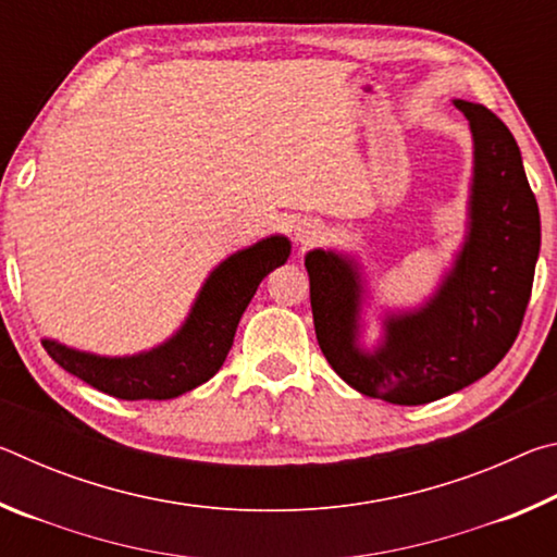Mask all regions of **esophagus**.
I'll return each mask as SVG.
<instances>
[{"label":"esophagus","instance_id":"esophagus-1","mask_svg":"<svg viewBox=\"0 0 557 557\" xmlns=\"http://www.w3.org/2000/svg\"><path fill=\"white\" fill-rule=\"evenodd\" d=\"M324 235V225L319 223L317 219H301L297 225H295V238L301 243V245H309V243H317L319 238Z\"/></svg>","mask_w":557,"mask_h":557}]
</instances>
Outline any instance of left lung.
I'll return each mask as SVG.
<instances>
[{
  "label": "left lung",
  "mask_w": 557,
  "mask_h": 557,
  "mask_svg": "<svg viewBox=\"0 0 557 557\" xmlns=\"http://www.w3.org/2000/svg\"><path fill=\"white\" fill-rule=\"evenodd\" d=\"M474 137L469 228L442 285L412 312L385 317L383 342L358 344L363 282L334 250H309L317 342L332 369L369 398L422 405L467 388L513 346L531 299L541 213L521 152L492 110L455 100Z\"/></svg>",
  "instance_id": "8db88e82"
}]
</instances>
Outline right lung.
Here are the masks:
<instances>
[{
    "label": "right lung",
    "mask_w": 557,
    "mask_h": 557,
    "mask_svg": "<svg viewBox=\"0 0 557 557\" xmlns=\"http://www.w3.org/2000/svg\"><path fill=\"white\" fill-rule=\"evenodd\" d=\"M289 250L285 235H270L225 258L206 277L182 329L149 351L110 358L69 348L53 338H44V348L61 369L115 398H176L219 373L245 307L260 282L285 265Z\"/></svg>",
    "instance_id": "obj_1"
}]
</instances>
